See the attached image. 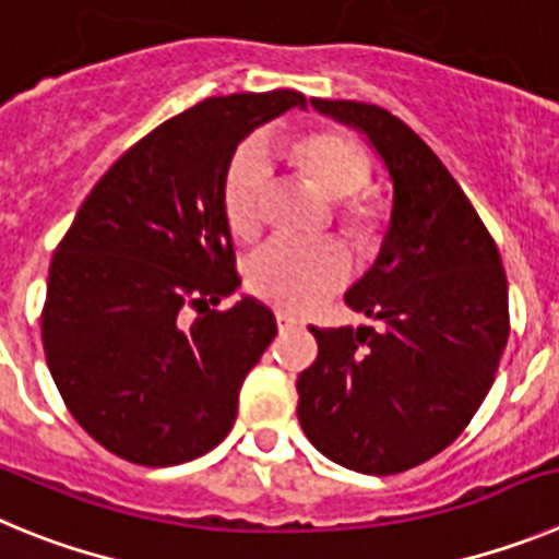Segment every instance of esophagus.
<instances>
[{
	"label": "esophagus",
	"instance_id": "34e87169",
	"mask_svg": "<svg viewBox=\"0 0 559 559\" xmlns=\"http://www.w3.org/2000/svg\"><path fill=\"white\" fill-rule=\"evenodd\" d=\"M296 319L290 313H285V310H276V328L280 330H290V328H296Z\"/></svg>",
	"mask_w": 559,
	"mask_h": 559
}]
</instances>
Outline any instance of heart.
I'll use <instances>...</instances> for the list:
<instances>
[{"mask_svg":"<svg viewBox=\"0 0 559 559\" xmlns=\"http://www.w3.org/2000/svg\"><path fill=\"white\" fill-rule=\"evenodd\" d=\"M316 187L338 204V221L355 243H372L380 229V210L358 192L369 181V159L358 142L341 133L319 131L285 147ZM271 185V153L263 140L237 147L224 181V215L235 237H251L263 218ZM353 263L333 240H285L274 237L246 263V283L257 296L288 310H313L349 283Z\"/></svg>","mask_w":559,"mask_h":559,"instance_id":"heart-1","label":"heart"}]
</instances>
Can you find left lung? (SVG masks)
Listing matches in <instances>:
<instances>
[{"instance_id": "8db88e82", "label": "left lung", "mask_w": 559, "mask_h": 559, "mask_svg": "<svg viewBox=\"0 0 559 559\" xmlns=\"http://www.w3.org/2000/svg\"><path fill=\"white\" fill-rule=\"evenodd\" d=\"M310 106L367 136L392 210L372 269L344 296L378 330L310 328L319 355L296 380V414L341 467L403 473L451 445L490 392L510 335L507 276L462 187L406 122L369 103Z\"/></svg>"}]
</instances>
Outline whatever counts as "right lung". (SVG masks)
Returning <instances> with one entry per match:
<instances>
[{
	"label": "right lung",
	"mask_w": 559,
	"mask_h": 559,
	"mask_svg": "<svg viewBox=\"0 0 559 559\" xmlns=\"http://www.w3.org/2000/svg\"><path fill=\"white\" fill-rule=\"evenodd\" d=\"M294 88L210 97L108 167L56 249L41 338L63 403L117 456L170 467L224 442L276 319L240 296L224 181L237 145ZM202 316L183 322V308Z\"/></svg>",
	"instance_id": "add662e5"
}]
</instances>
